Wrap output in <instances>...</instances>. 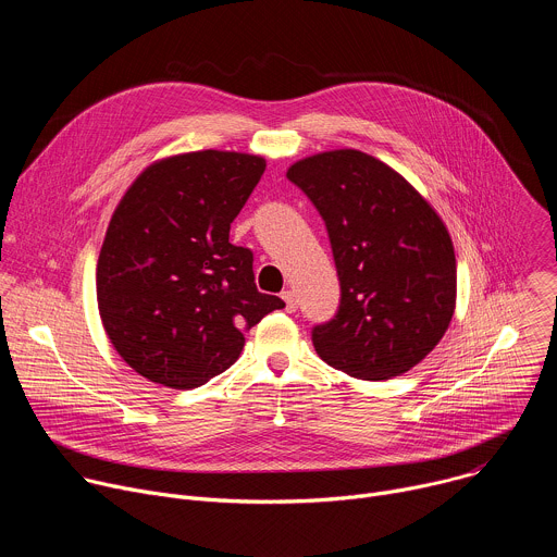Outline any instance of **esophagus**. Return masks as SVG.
<instances>
[{
    "label": "esophagus",
    "instance_id": "esophagus-1",
    "mask_svg": "<svg viewBox=\"0 0 557 557\" xmlns=\"http://www.w3.org/2000/svg\"><path fill=\"white\" fill-rule=\"evenodd\" d=\"M282 299L286 301V310L288 312H295L297 310V295L293 290H284L282 293Z\"/></svg>",
    "mask_w": 557,
    "mask_h": 557
}]
</instances>
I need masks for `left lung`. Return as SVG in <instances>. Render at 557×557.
Segmentation results:
<instances>
[{
    "label": "left lung",
    "mask_w": 557,
    "mask_h": 557,
    "mask_svg": "<svg viewBox=\"0 0 557 557\" xmlns=\"http://www.w3.org/2000/svg\"><path fill=\"white\" fill-rule=\"evenodd\" d=\"M286 178L320 211L339 275L335 317L312 329L317 355L366 381L408 372L454 314L456 258L443 220L401 174L357 149L304 158Z\"/></svg>",
    "instance_id": "1"
}]
</instances>
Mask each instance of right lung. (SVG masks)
Segmentation results:
<instances>
[{
    "instance_id": "obj_1",
    "label": "right lung",
    "mask_w": 557,
    "mask_h": 557,
    "mask_svg": "<svg viewBox=\"0 0 557 557\" xmlns=\"http://www.w3.org/2000/svg\"><path fill=\"white\" fill-rule=\"evenodd\" d=\"M264 158L191 151L147 168L119 202L97 264V299L116 352L153 383L189 389L224 372L245 333L284 308L260 293L253 251L228 228Z\"/></svg>"
}]
</instances>
